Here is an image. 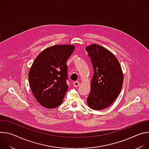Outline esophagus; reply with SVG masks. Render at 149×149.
<instances>
[{"mask_svg":"<svg viewBox=\"0 0 149 149\" xmlns=\"http://www.w3.org/2000/svg\"><path fill=\"white\" fill-rule=\"evenodd\" d=\"M73 85H74V87H78V86H79V85H80V83H79V82L75 81V82H74Z\"/></svg>","mask_w":149,"mask_h":149,"instance_id":"obj_1","label":"esophagus"}]
</instances>
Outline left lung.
<instances>
[{"label": "left lung", "mask_w": 149, "mask_h": 149, "mask_svg": "<svg viewBox=\"0 0 149 149\" xmlns=\"http://www.w3.org/2000/svg\"><path fill=\"white\" fill-rule=\"evenodd\" d=\"M94 69L87 102L94 110L108 107L119 95L124 80L120 63L109 50L98 44L86 48Z\"/></svg>", "instance_id": "1"}]
</instances>
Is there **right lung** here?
I'll list each match as a JSON object with an SVG mask.
<instances>
[{"label": "right lung", "instance_id": "add662e5", "mask_svg": "<svg viewBox=\"0 0 149 149\" xmlns=\"http://www.w3.org/2000/svg\"><path fill=\"white\" fill-rule=\"evenodd\" d=\"M72 45H56L42 51L29 70L32 92L39 104L47 109L61 104L68 86L67 61L73 53Z\"/></svg>", "mask_w": 149, "mask_h": 149}]
</instances>
